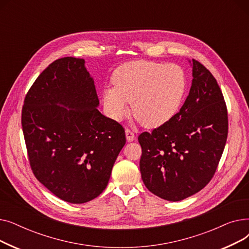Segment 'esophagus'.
Listing matches in <instances>:
<instances>
[{
    "label": "esophagus",
    "mask_w": 249,
    "mask_h": 249,
    "mask_svg": "<svg viewBox=\"0 0 249 249\" xmlns=\"http://www.w3.org/2000/svg\"><path fill=\"white\" fill-rule=\"evenodd\" d=\"M125 135H126L127 141H129V142L135 140V135H134V133L130 129H126L125 130Z\"/></svg>",
    "instance_id": "obj_1"
}]
</instances>
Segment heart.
I'll return each instance as SVG.
<instances>
[{"label": "heart", "instance_id": "heart-1", "mask_svg": "<svg viewBox=\"0 0 249 249\" xmlns=\"http://www.w3.org/2000/svg\"><path fill=\"white\" fill-rule=\"evenodd\" d=\"M115 87L103 90V103L114 120L129 113L130 102L137 119L148 127H159L172 120L184 99L187 78L175 63L137 60L122 64L113 75Z\"/></svg>", "mask_w": 249, "mask_h": 249}]
</instances>
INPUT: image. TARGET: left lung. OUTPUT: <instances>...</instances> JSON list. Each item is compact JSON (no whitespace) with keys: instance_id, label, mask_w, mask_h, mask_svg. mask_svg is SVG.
<instances>
[{"instance_id":"left-lung-1","label":"left lung","mask_w":249,"mask_h":249,"mask_svg":"<svg viewBox=\"0 0 249 249\" xmlns=\"http://www.w3.org/2000/svg\"><path fill=\"white\" fill-rule=\"evenodd\" d=\"M189 62L192 86L179 112L138 137L143 182L152 194L171 202L198 193L211 180L228 134L227 108L217 81L199 61Z\"/></svg>"}]
</instances>
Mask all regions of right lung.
<instances>
[{
  "instance_id": "1",
  "label": "right lung",
  "mask_w": 249,
  "mask_h": 249,
  "mask_svg": "<svg viewBox=\"0 0 249 249\" xmlns=\"http://www.w3.org/2000/svg\"><path fill=\"white\" fill-rule=\"evenodd\" d=\"M85 59L63 57L39 75L22 109V128L36 178L57 198L83 204L106 189L125 145L123 127L98 110Z\"/></svg>"
}]
</instances>
